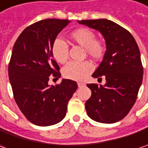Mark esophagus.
Returning a JSON list of instances; mask_svg holds the SVG:
<instances>
[{"mask_svg":"<svg viewBox=\"0 0 148 148\" xmlns=\"http://www.w3.org/2000/svg\"><path fill=\"white\" fill-rule=\"evenodd\" d=\"M78 86H79V88L84 87V83H78Z\"/></svg>","mask_w":148,"mask_h":148,"instance_id":"34e87169","label":"esophagus"}]
</instances>
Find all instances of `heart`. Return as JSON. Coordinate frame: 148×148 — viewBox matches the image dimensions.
<instances>
[{
    "label": "heart",
    "instance_id": "obj_1",
    "mask_svg": "<svg viewBox=\"0 0 148 148\" xmlns=\"http://www.w3.org/2000/svg\"><path fill=\"white\" fill-rule=\"evenodd\" d=\"M94 31L86 27L78 28L69 34V38L74 42L84 47V53L94 60L101 59L106 52V46L101 40L96 39ZM53 58L59 64H64L69 58V47L64 40L56 38L51 48ZM93 69L92 64L88 61L69 62L62 69L64 77L69 79L81 81Z\"/></svg>",
    "mask_w": 148,
    "mask_h": 148
}]
</instances>
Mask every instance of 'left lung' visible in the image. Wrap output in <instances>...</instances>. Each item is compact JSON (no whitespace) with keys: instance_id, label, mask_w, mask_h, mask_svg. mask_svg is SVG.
<instances>
[{"instance_id":"obj_1","label":"left lung","mask_w":148,"mask_h":148,"mask_svg":"<svg viewBox=\"0 0 148 148\" xmlns=\"http://www.w3.org/2000/svg\"><path fill=\"white\" fill-rule=\"evenodd\" d=\"M79 24L99 31L106 40V51L92 77L105 85L88 84L91 96L85 102L87 114L101 123H115L129 113L143 82V68L137 43L128 31L107 19L82 20Z\"/></svg>"}]
</instances>
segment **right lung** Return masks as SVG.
Masks as SVG:
<instances>
[{"label":"right lung","mask_w":148,"mask_h":148,"mask_svg":"<svg viewBox=\"0 0 148 148\" xmlns=\"http://www.w3.org/2000/svg\"><path fill=\"white\" fill-rule=\"evenodd\" d=\"M69 22L61 19L35 22L23 30L12 48L8 75L14 99L26 118L37 126L60 122L78 88L75 81L66 79L56 86L48 84L50 75L61 76L52 44Z\"/></svg>","instance_id":"add662e5"}]
</instances>
